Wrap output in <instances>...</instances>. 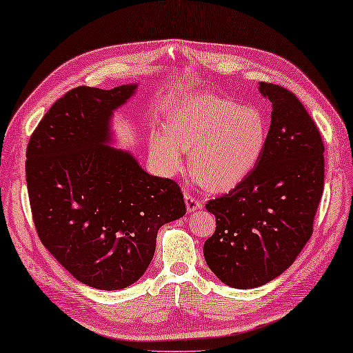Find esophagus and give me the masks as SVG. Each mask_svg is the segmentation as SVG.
I'll use <instances>...</instances> for the list:
<instances>
[{"label":"esophagus","instance_id":"esophagus-1","mask_svg":"<svg viewBox=\"0 0 353 353\" xmlns=\"http://www.w3.org/2000/svg\"><path fill=\"white\" fill-rule=\"evenodd\" d=\"M184 201H185L187 212H189V213L198 210V208H203V203H201V201L196 196H193L192 193H189V192L184 193Z\"/></svg>","mask_w":353,"mask_h":353}]
</instances>
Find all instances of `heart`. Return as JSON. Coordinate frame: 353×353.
<instances>
[{"instance_id": "obj_1", "label": "heart", "mask_w": 353, "mask_h": 353, "mask_svg": "<svg viewBox=\"0 0 353 353\" xmlns=\"http://www.w3.org/2000/svg\"><path fill=\"white\" fill-rule=\"evenodd\" d=\"M168 132L150 137V154L168 175L184 166L210 192H227L257 166L268 140V121L256 106L195 92L184 97L168 117Z\"/></svg>"}]
</instances>
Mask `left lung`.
Returning a JSON list of instances; mask_svg holds the SVG:
<instances>
[{"label": "left lung", "mask_w": 353, "mask_h": 353, "mask_svg": "<svg viewBox=\"0 0 353 353\" xmlns=\"http://www.w3.org/2000/svg\"><path fill=\"white\" fill-rule=\"evenodd\" d=\"M271 125L261 161L233 190L208 201L216 230L204 257L237 290L262 286L296 261L312 234L325 185V145L305 106L280 85L261 82Z\"/></svg>", "instance_id": "left-lung-1"}]
</instances>
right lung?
Instances as JSON below:
<instances>
[{
	"label": "right lung",
	"instance_id": "obj_1",
	"mask_svg": "<svg viewBox=\"0 0 353 353\" xmlns=\"http://www.w3.org/2000/svg\"><path fill=\"white\" fill-rule=\"evenodd\" d=\"M135 88H73L27 146V190L42 245L79 282L105 291L145 274L158 230L185 214L174 179L149 175L131 152L108 146L112 114Z\"/></svg>",
	"mask_w": 353,
	"mask_h": 353
}]
</instances>
